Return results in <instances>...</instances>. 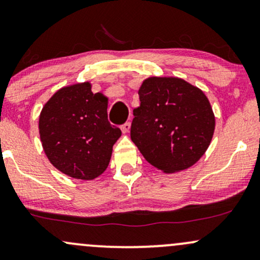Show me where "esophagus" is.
I'll use <instances>...</instances> for the list:
<instances>
[{
  "label": "esophagus",
  "instance_id": "obj_1",
  "mask_svg": "<svg viewBox=\"0 0 260 260\" xmlns=\"http://www.w3.org/2000/svg\"><path fill=\"white\" fill-rule=\"evenodd\" d=\"M130 123H125V124H123L121 125V131H123L124 134H127L130 131Z\"/></svg>",
  "mask_w": 260,
  "mask_h": 260
}]
</instances>
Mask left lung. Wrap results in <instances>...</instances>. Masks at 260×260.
Masks as SVG:
<instances>
[{
    "instance_id": "8db88e82",
    "label": "left lung",
    "mask_w": 260,
    "mask_h": 260,
    "mask_svg": "<svg viewBox=\"0 0 260 260\" xmlns=\"http://www.w3.org/2000/svg\"><path fill=\"white\" fill-rule=\"evenodd\" d=\"M139 96L130 136L145 159L167 174L197 163L215 129L203 91L182 79L152 76L142 82Z\"/></svg>"
}]
</instances>
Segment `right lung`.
Masks as SVG:
<instances>
[{"mask_svg": "<svg viewBox=\"0 0 260 260\" xmlns=\"http://www.w3.org/2000/svg\"><path fill=\"white\" fill-rule=\"evenodd\" d=\"M108 100L90 82L58 90L42 108L39 131L48 160L74 179L93 180L108 167L113 145L121 136L108 121Z\"/></svg>", "mask_w": 260, "mask_h": 260, "instance_id": "1", "label": "right lung"}]
</instances>
